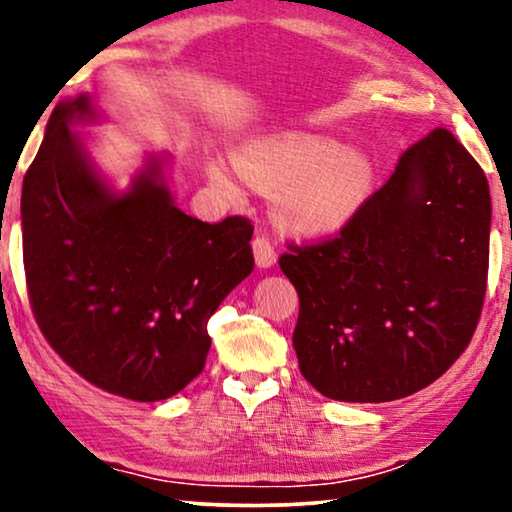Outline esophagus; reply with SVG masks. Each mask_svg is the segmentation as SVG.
<instances>
[{
  "label": "esophagus",
  "instance_id": "34e87169",
  "mask_svg": "<svg viewBox=\"0 0 512 512\" xmlns=\"http://www.w3.org/2000/svg\"><path fill=\"white\" fill-rule=\"evenodd\" d=\"M251 247H254V258L258 268H272V265L277 263V251L265 235H256Z\"/></svg>",
  "mask_w": 512,
  "mask_h": 512
}]
</instances>
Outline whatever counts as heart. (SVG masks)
<instances>
[{
  "instance_id": "heart-1",
  "label": "heart",
  "mask_w": 512,
  "mask_h": 512,
  "mask_svg": "<svg viewBox=\"0 0 512 512\" xmlns=\"http://www.w3.org/2000/svg\"><path fill=\"white\" fill-rule=\"evenodd\" d=\"M242 177L263 193L277 195L284 226L305 235H326L352 219L373 184V167L354 149L331 139L279 135L244 146L235 158ZM209 179L233 195L235 184L221 163H209Z\"/></svg>"
}]
</instances>
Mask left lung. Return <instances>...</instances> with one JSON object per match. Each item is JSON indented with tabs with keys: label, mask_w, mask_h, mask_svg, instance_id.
I'll list each match as a JSON object with an SVG mask.
<instances>
[{
	"label": "left lung",
	"mask_w": 512,
	"mask_h": 512,
	"mask_svg": "<svg viewBox=\"0 0 512 512\" xmlns=\"http://www.w3.org/2000/svg\"><path fill=\"white\" fill-rule=\"evenodd\" d=\"M492 200L450 130L403 151L335 237L289 244L293 349L319 394L384 403L436 382L468 347L487 291Z\"/></svg>",
	"instance_id": "1"
}]
</instances>
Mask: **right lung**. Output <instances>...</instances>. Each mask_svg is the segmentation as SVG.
Masks as SVG:
<instances>
[{
  "instance_id": "1",
  "label": "right lung",
  "mask_w": 512,
  "mask_h": 512,
  "mask_svg": "<svg viewBox=\"0 0 512 512\" xmlns=\"http://www.w3.org/2000/svg\"><path fill=\"white\" fill-rule=\"evenodd\" d=\"M60 102L23 179V263L34 319L83 380L130 401H165L205 368L207 321L254 270L244 216L193 219L174 205L160 160L116 193L95 172Z\"/></svg>"
}]
</instances>
